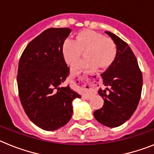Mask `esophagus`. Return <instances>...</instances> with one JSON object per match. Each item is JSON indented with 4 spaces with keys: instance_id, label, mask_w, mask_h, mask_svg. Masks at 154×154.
<instances>
[{
    "instance_id": "obj_1",
    "label": "esophagus",
    "mask_w": 154,
    "mask_h": 154,
    "mask_svg": "<svg viewBox=\"0 0 154 154\" xmlns=\"http://www.w3.org/2000/svg\"><path fill=\"white\" fill-rule=\"evenodd\" d=\"M85 79H86V78H85ZM83 80H85V79H80V83H81V85H82V86H86V84H87V83H85V81H83ZM89 86H90V85H89Z\"/></svg>"
}]
</instances>
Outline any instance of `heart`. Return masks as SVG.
Returning <instances> with one entry per match:
<instances>
[{"label":"heart","mask_w":154,"mask_h":154,"mask_svg":"<svg viewBox=\"0 0 154 154\" xmlns=\"http://www.w3.org/2000/svg\"><path fill=\"white\" fill-rule=\"evenodd\" d=\"M85 50V56L88 58L74 64L73 71L97 66L109 67L113 63L117 55V47L112 40L92 30L81 31L75 39L67 38L62 45L63 57L69 65L77 62Z\"/></svg>","instance_id":"b5f03b06"}]
</instances>
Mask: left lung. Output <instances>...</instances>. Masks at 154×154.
Returning a JSON list of instances; mask_svg holds the SVG:
<instances>
[{
    "instance_id": "obj_1",
    "label": "left lung",
    "mask_w": 154,
    "mask_h": 154,
    "mask_svg": "<svg viewBox=\"0 0 154 154\" xmlns=\"http://www.w3.org/2000/svg\"><path fill=\"white\" fill-rule=\"evenodd\" d=\"M117 47L113 63L103 73V84L108 88L99 89L104 99L102 108L94 111L98 122L114 128L129 119L140 102L143 75L134 53L128 44L110 32H105Z\"/></svg>"
}]
</instances>
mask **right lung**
I'll return each mask as SVG.
<instances>
[{
    "label": "right lung",
    "instance_id": "obj_1",
    "mask_svg": "<svg viewBox=\"0 0 154 154\" xmlns=\"http://www.w3.org/2000/svg\"><path fill=\"white\" fill-rule=\"evenodd\" d=\"M70 32L68 28L46 29L28 44L18 63L20 101L29 119L44 130L66 125L73 114L72 102L81 97L62 86L69 73L62 45Z\"/></svg>",
    "mask_w": 154,
    "mask_h": 154
}]
</instances>
